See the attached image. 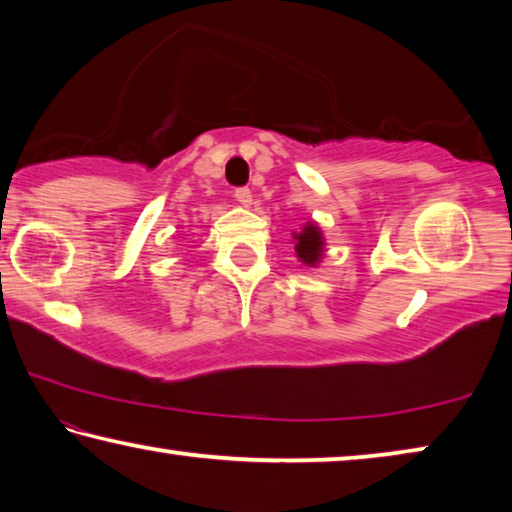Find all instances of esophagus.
Segmentation results:
<instances>
[{
	"label": "esophagus",
	"mask_w": 512,
	"mask_h": 512,
	"mask_svg": "<svg viewBox=\"0 0 512 512\" xmlns=\"http://www.w3.org/2000/svg\"><path fill=\"white\" fill-rule=\"evenodd\" d=\"M235 201L241 205V207H250L253 205V194H250V189H237L235 192Z\"/></svg>",
	"instance_id": "34e87169"
}]
</instances>
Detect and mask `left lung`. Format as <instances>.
I'll list each match as a JSON object with an SVG mask.
<instances>
[{
    "label": "left lung",
    "mask_w": 512,
    "mask_h": 512,
    "mask_svg": "<svg viewBox=\"0 0 512 512\" xmlns=\"http://www.w3.org/2000/svg\"><path fill=\"white\" fill-rule=\"evenodd\" d=\"M298 262L309 268H318L325 257V235L316 221H307L298 232H291Z\"/></svg>",
    "instance_id": "obj_1"
}]
</instances>
